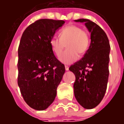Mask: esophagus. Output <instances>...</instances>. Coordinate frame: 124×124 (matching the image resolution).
Wrapping results in <instances>:
<instances>
[{"instance_id":"1","label":"esophagus","mask_w":124,"mask_h":124,"mask_svg":"<svg viewBox=\"0 0 124 124\" xmlns=\"http://www.w3.org/2000/svg\"><path fill=\"white\" fill-rule=\"evenodd\" d=\"M65 70H66V71H68V70H69V67H68V66H65Z\"/></svg>"}]
</instances>
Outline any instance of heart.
Returning <instances> with one entry per match:
<instances>
[{
    "label": "heart",
    "mask_w": 124,
    "mask_h": 124,
    "mask_svg": "<svg viewBox=\"0 0 124 124\" xmlns=\"http://www.w3.org/2000/svg\"><path fill=\"white\" fill-rule=\"evenodd\" d=\"M60 38L53 36L50 40L52 50L58 56L67 44V50L59 56L60 62L64 64H70L78 59L79 56L86 53L90 44L88 33L78 26L69 25L60 32Z\"/></svg>",
    "instance_id": "b5f03b06"
}]
</instances>
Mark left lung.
<instances>
[{"label": "left lung", "instance_id": "8db88e82", "mask_svg": "<svg viewBox=\"0 0 124 124\" xmlns=\"http://www.w3.org/2000/svg\"><path fill=\"white\" fill-rule=\"evenodd\" d=\"M84 23L90 33L91 42L84 57L72 65L69 70L76 76L74 84V96L85 109H92L104 98L109 76V40L98 24L88 19H78Z\"/></svg>", "mask_w": 124, "mask_h": 124}]
</instances>
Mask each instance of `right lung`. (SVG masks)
<instances>
[{
	"label": "right lung",
	"mask_w": 124,
	"mask_h": 124,
	"mask_svg": "<svg viewBox=\"0 0 124 124\" xmlns=\"http://www.w3.org/2000/svg\"><path fill=\"white\" fill-rule=\"evenodd\" d=\"M64 20L40 19L26 28L18 47V85L26 103L44 110L54 101L65 73L64 65L55 57L50 40Z\"/></svg>",
	"instance_id": "right-lung-1"
}]
</instances>
